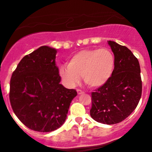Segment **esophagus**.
I'll list each match as a JSON object with an SVG mask.
<instances>
[{"label":"esophagus","instance_id":"34e87169","mask_svg":"<svg viewBox=\"0 0 152 152\" xmlns=\"http://www.w3.org/2000/svg\"><path fill=\"white\" fill-rule=\"evenodd\" d=\"M77 93L79 95H82V94H84V93H85V92L82 91V90H79V89H77Z\"/></svg>","mask_w":152,"mask_h":152}]
</instances>
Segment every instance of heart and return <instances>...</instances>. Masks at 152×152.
<instances>
[{
  "mask_svg": "<svg viewBox=\"0 0 152 152\" xmlns=\"http://www.w3.org/2000/svg\"><path fill=\"white\" fill-rule=\"evenodd\" d=\"M115 57L108 48L86 49L78 52L59 68L62 80L70 87L79 83L80 77L90 87H101L114 73Z\"/></svg>",
  "mask_w": 152,
  "mask_h": 152,
  "instance_id": "b5f03b06",
  "label": "heart"
}]
</instances>
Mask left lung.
I'll return each mask as SVG.
<instances>
[{
    "mask_svg": "<svg viewBox=\"0 0 152 152\" xmlns=\"http://www.w3.org/2000/svg\"><path fill=\"white\" fill-rule=\"evenodd\" d=\"M108 44L115 57V67L105 85L92 93L90 115L96 121L115 124L126 118L137 107L142 94L138 60L126 46L114 41Z\"/></svg>",
    "mask_w": 152,
    "mask_h": 152,
    "instance_id": "left-lung-1",
    "label": "left lung"
}]
</instances>
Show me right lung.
I'll return each instance as SVG.
<instances>
[{
	"instance_id": "1",
	"label": "right lung",
	"mask_w": 152,
	"mask_h": 152,
	"mask_svg": "<svg viewBox=\"0 0 152 152\" xmlns=\"http://www.w3.org/2000/svg\"><path fill=\"white\" fill-rule=\"evenodd\" d=\"M56 49L39 47L24 56L12 75L10 99L14 113L26 126L39 132H50L67 118L73 89L61 85L56 66Z\"/></svg>"
}]
</instances>
